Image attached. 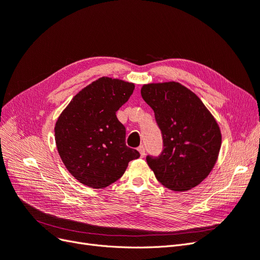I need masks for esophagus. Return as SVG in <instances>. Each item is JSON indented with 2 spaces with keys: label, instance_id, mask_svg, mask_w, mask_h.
Listing matches in <instances>:
<instances>
[{
  "label": "esophagus",
  "instance_id": "esophagus-1",
  "mask_svg": "<svg viewBox=\"0 0 260 260\" xmlns=\"http://www.w3.org/2000/svg\"><path fill=\"white\" fill-rule=\"evenodd\" d=\"M138 151L140 152V155L141 157H144L145 156V147L143 145H141L138 147Z\"/></svg>",
  "mask_w": 260,
  "mask_h": 260
}]
</instances>
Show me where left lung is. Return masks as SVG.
<instances>
[{"label": "left lung", "instance_id": "8db88e82", "mask_svg": "<svg viewBox=\"0 0 260 260\" xmlns=\"http://www.w3.org/2000/svg\"><path fill=\"white\" fill-rule=\"evenodd\" d=\"M141 95L155 113L164 149L146 157L156 179L169 190L188 191L206 179L221 147V131L201 99L176 81L147 83Z\"/></svg>", "mask_w": 260, "mask_h": 260}]
</instances>
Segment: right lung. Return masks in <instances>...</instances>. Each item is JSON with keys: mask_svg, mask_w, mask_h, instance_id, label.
<instances>
[{"mask_svg": "<svg viewBox=\"0 0 260 260\" xmlns=\"http://www.w3.org/2000/svg\"><path fill=\"white\" fill-rule=\"evenodd\" d=\"M135 83L102 77L78 92L55 123V142L67 170L80 183L104 188L119 179L140 153L125 145L116 112Z\"/></svg>", "mask_w": 260, "mask_h": 260, "instance_id": "obj_1", "label": "right lung"}]
</instances>
